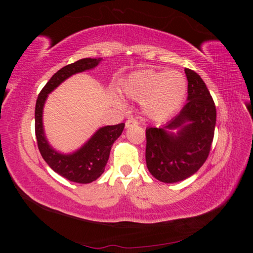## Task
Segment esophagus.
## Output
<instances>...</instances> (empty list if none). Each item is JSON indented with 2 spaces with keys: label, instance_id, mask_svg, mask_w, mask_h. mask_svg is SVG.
I'll return each mask as SVG.
<instances>
[{
  "label": "esophagus",
  "instance_id": "34e87169",
  "mask_svg": "<svg viewBox=\"0 0 253 253\" xmlns=\"http://www.w3.org/2000/svg\"><path fill=\"white\" fill-rule=\"evenodd\" d=\"M137 124H138V123H137V121H135L134 118H128L126 123H125V126H126V128H129L131 126L137 125Z\"/></svg>",
  "mask_w": 253,
  "mask_h": 253
}]
</instances>
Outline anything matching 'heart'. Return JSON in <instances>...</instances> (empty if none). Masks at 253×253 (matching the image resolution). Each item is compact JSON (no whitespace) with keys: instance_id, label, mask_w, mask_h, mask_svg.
Listing matches in <instances>:
<instances>
[{"instance_id":"1","label":"heart","mask_w":253,"mask_h":253,"mask_svg":"<svg viewBox=\"0 0 253 253\" xmlns=\"http://www.w3.org/2000/svg\"><path fill=\"white\" fill-rule=\"evenodd\" d=\"M128 97L143 100L144 111L149 117L162 119L169 116L186 93V80L177 71L145 69L131 74L123 84Z\"/></svg>"}]
</instances>
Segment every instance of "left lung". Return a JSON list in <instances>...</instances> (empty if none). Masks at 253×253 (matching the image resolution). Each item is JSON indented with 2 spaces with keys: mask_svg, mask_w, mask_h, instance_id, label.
I'll use <instances>...</instances> for the list:
<instances>
[{
  "mask_svg": "<svg viewBox=\"0 0 253 253\" xmlns=\"http://www.w3.org/2000/svg\"><path fill=\"white\" fill-rule=\"evenodd\" d=\"M187 102L177 116L162 128H146V165L154 177L176 183L198 172L210 154L216 109L202 78L185 69ZM178 129L176 134L169 130Z\"/></svg>",
  "mask_w": 253,
  "mask_h": 253,
  "instance_id": "8db88e82",
  "label": "left lung"
}]
</instances>
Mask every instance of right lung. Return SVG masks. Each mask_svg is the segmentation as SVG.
Listing matches in <instances>:
<instances>
[{
	"label": "right lung",
	"mask_w": 253,
	"mask_h": 253,
	"mask_svg": "<svg viewBox=\"0 0 253 253\" xmlns=\"http://www.w3.org/2000/svg\"><path fill=\"white\" fill-rule=\"evenodd\" d=\"M101 58H84L61 68L51 77V79L42 88L36 104V136L38 147L43 160L55 173L71 182L87 184L91 183L104 173L108 162L111 146L115 140L122 135L125 124L105 126L98 129L90 139L78 151L68 154H60L50 146L45 139L43 125H42V111L48 93L54 90L70 76L89 70L98 66Z\"/></svg>",
	"instance_id": "obj_1"
}]
</instances>
